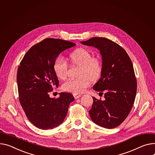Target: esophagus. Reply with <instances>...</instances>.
<instances>
[{
    "instance_id": "34e87169",
    "label": "esophagus",
    "mask_w": 155,
    "mask_h": 155,
    "mask_svg": "<svg viewBox=\"0 0 155 155\" xmlns=\"http://www.w3.org/2000/svg\"><path fill=\"white\" fill-rule=\"evenodd\" d=\"M73 95H74V98H75V99H78V98H79L81 96L80 94H77V93H74V94H73Z\"/></svg>"
}]
</instances>
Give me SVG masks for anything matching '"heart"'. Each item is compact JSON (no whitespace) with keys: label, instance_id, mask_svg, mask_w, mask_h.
<instances>
[{"label":"heart","instance_id":"b5f03b06","mask_svg":"<svg viewBox=\"0 0 155 155\" xmlns=\"http://www.w3.org/2000/svg\"><path fill=\"white\" fill-rule=\"evenodd\" d=\"M70 59L74 65L80 67V78L67 80L62 85V88L67 91L81 93L90 85L91 80H95L100 76L102 70L101 60L98 57H92L90 51L84 48L74 50L70 54ZM53 70L59 79H65L68 74V65L64 58H57L54 63Z\"/></svg>","mask_w":155,"mask_h":155}]
</instances>
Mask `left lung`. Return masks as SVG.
<instances>
[{
  "label": "left lung",
  "instance_id": "left-lung-1",
  "mask_svg": "<svg viewBox=\"0 0 155 155\" xmlns=\"http://www.w3.org/2000/svg\"><path fill=\"white\" fill-rule=\"evenodd\" d=\"M81 43L99 49L103 60L101 78L93 88L97 91L105 90V99L93 97L90 116L102 127H117L129 115L137 94V81L131 60L121 46L107 38L93 37Z\"/></svg>",
  "mask_w": 155,
  "mask_h": 155
}]
</instances>
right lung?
<instances>
[{
    "label": "right lung",
    "instance_id": "obj_1",
    "mask_svg": "<svg viewBox=\"0 0 155 155\" xmlns=\"http://www.w3.org/2000/svg\"><path fill=\"white\" fill-rule=\"evenodd\" d=\"M75 44L61 39L47 38L31 47L18 67V99L27 118L36 127L52 129L62 123L68 107L74 100L72 94L60 93L50 98L53 86L58 85L53 65L58 55Z\"/></svg>",
    "mask_w": 155,
    "mask_h": 155
}]
</instances>
